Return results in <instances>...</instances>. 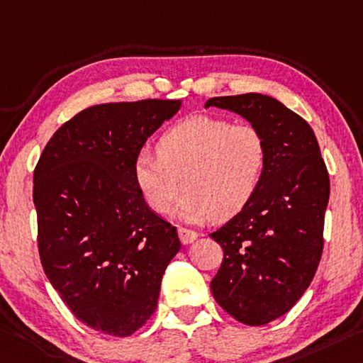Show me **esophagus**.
Masks as SVG:
<instances>
[{"instance_id":"1","label":"esophagus","mask_w":363,"mask_h":363,"mask_svg":"<svg viewBox=\"0 0 363 363\" xmlns=\"http://www.w3.org/2000/svg\"><path fill=\"white\" fill-rule=\"evenodd\" d=\"M177 234H179V239H181V242L184 245L192 244L194 240L199 238L197 233L192 231V229H187V228H179V229H177Z\"/></svg>"}]
</instances>
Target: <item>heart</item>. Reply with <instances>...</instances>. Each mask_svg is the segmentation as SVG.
<instances>
[{
    "label": "heart",
    "instance_id": "1",
    "mask_svg": "<svg viewBox=\"0 0 363 363\" xmlns=\"http://www.w3.org/2000/svg\"><path fill=\"white\" fill-rule=\"evenodd\" d=\"M269 150L254 124L195 114L160 135L157 153L143 150L132 164V177L143 202L157 215H168L182 189L179 215L187 221L231 220L260 191Z\"/></svg>",
    "mask_w": 363,
    "mask_h": 363
}]
</instances>
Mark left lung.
Returning a JSON list of instances; mask_svg holds the SVG:
<instances>
[{"label":"left lung","instance_id":"obj_1","mask_svg":"<svg viewBox=\"0 0 363 363\" xmlns=\"http://www.w3.org/2000/svg\"><path fill=\"white\" fill-rule=\"evenodd\" d=\"M210 106L244 116L268 142L260 191L210 234L224 254L213 297L240 323L262 326L289 312L312 283L323 254L330 176L307 121L273 96H215Z\"/></svg>","mask_w":363,"mask_h":363}]
</instances>
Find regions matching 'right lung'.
Returning <instances> with one entry per match:
<instances>
[{
	"instance_id": "1",
	"label": "right lung",
	"mask_w": 363,
	"mask_h": 363,
	"mask_svg": "<svg viewBox=\"0 0 363 363\" xmlns=\"http://www.w3.org/2000/svg\"><path fill=\"white\" fill-rule=\"evenodd\" d=\"M181 100L105 103L57 129L33 171L40 262L79 321L134 335L158 306L181 240L143 202L132 164Z\"/></svg>"
}]
</instances>
